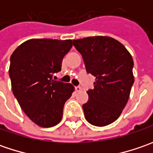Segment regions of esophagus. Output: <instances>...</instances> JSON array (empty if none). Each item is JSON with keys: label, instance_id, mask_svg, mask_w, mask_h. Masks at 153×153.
<instances>
[{"label": "esophagus", "instance_id": "esophagus-1", "mask_svg": "<svg viewBox=\"0 0 153 153\" xmlns=\"http://www.w3.org/2000/svg\"><path fill=\"white\" fill-rule=\"evenodd\" d=\"M75 89H76V92H80L82 90V87H80V86H76V87H75Z\"/></svg>", "mask_w": 153, "mask_h": 153}]
</instances>
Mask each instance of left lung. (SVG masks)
I'll use <instances>...</instances> for the list:
<instances>
[{"instance_id": "1", "label": "left lung", "mask_w": 153, "mask_h": 153, "mask_svg": "<svg viewBox=\"0 0 153 153\" xmlns=\"http://www.w3.org/2000/svg\"><path fill=\"white\" fill-rule=\"evenodd\" d=\"M82 56L88 73L95 76L82 105L86 120L106 126L117 120L128 100L134 84L132 56L126 48L109 36H90L72 41Z\"/></svg>"}]
</instances>
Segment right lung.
Returning <instances> with one entry per match:
<instances>
[{"label": "right lung", "mask_w": 153, "mask_h": 153, "mask_svg": "<svg viewBox=\"0 0 153 153\" xmlns=\"http://www.w3.org/2000/svg\"><path fill=\"white\" fill-rule=\"evenodd\" d=\"M72 48L71 40L30 39L19 45L10 58L12 89L22 110L36 124L55 126L64 105L74 91L71 83L53 80Z\"/></svg>", "instance_id": "add662e5"}]
</instances>
